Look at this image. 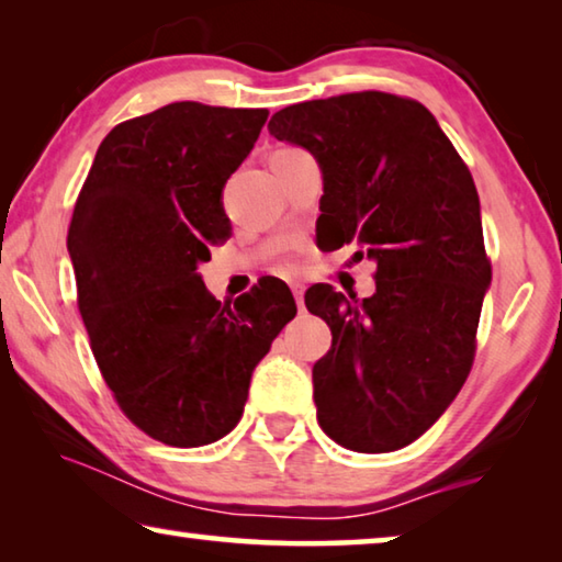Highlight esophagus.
Wrapping results in <instances>:
<instances>
[{"instance_id":"34e87169","label":"esophagus","mask_w":562,"mask_h":562,"mask_svg":"<svg viewBox=\"0 0 562 562\" xmlns=\"http://www.w3.org/2000/svg\"><path fill=\"white\" fill-rule=\"evenodd\" d=\"M292 294H294V300H297V307L302 312V307H304V288H302L300 282L292 284Z\"/></svg>"}]
</instances>
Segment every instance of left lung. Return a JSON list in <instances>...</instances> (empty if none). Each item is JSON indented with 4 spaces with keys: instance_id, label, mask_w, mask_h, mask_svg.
<instances>
[{
    "instance_id": "obj_1",
    "label": "left lung",
    "mask_w": 562,
    "mask_h": 562,
    "mask_svg": "<svg viewBox=\"0 0 562 562\" xmlns=\"http://www.w3.org/2000/svg\"><path fill=\"white\" fill-rule=\"evenodd\" d=\"M270 136L307 148L325 180L317 231L376 262L372 297L304 294L331 329L312 369L317 422L359 453L404 449L461 392L491 284L469 166L431 111L396 93L357 91L274 113Z\"/></svg>"
}]
</instances>
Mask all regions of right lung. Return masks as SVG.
<instances>
[{
    "mask_svg": "<svg viewBox=\"0 0 562 562\" xmlns=\"http://www.w3.org/2000/svg\"><path fill=\"white\" fill-rule=\"evenodd\" d=\"M265 121L268 109L198 101L123 121L101 140L74 205L76 304L103 382L140 431L178 449L235 429L252 369L297 315L278 278L231 307L198 274L231 237L223 188Z\"/></svg>",
    "mask_w": 562,
    "mask_h": 562,
    "instance_id": "add662e5",
    "label": "right lung"
}]
</instances>
